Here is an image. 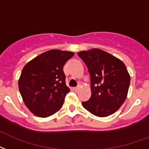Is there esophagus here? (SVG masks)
Returning a JSON list of instances; mask_svg holds the SVG:
<instances>
[{
    "label": "esophagus",
    "mask_w": 149,
    "mask_h": 149,
    "mask_svg": "<svg viewBox=\"0 0 149 149\" xmlns=\"http://www.w3.org/2000/svg\"><path fill=\"white\" fill-rule=\"evenodd\" d=\"M79 88H80V86H79V85H78L77 87H74V90H75V91H78Z\"/></svg>",
    "instance_id": "esophagus-1"
}]
</instances>
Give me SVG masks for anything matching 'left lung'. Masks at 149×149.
Returning <instances> with one entry per match:
<instances>
[{
	"label": "left lung",
	"instance_id": "8db88e82",
	"mask_svg": "<svg viewBox=\"0 0 149 149\" xmlns=\"http://www.w3.org/2000/svg\"><path fill=\"white\" fill-rule=\"evenodd\" d=\"M91 76V96L82 105L93 115L105 117L116 112L127 96L130 77L124 63L101 49L78 52Z\"/></svg>",
	"mask_w": 149,
	"mask_h": 149
}]
</instances>
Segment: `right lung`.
<instances>
[{"mask_svg": "<svg viewBox=\"0 0 149 149\" xmlns=\"http://www.w3.org/2000/svg\"><path fill=\"white\" fill-rule=\"evenodd\" d=\"M74 53L50 50L29 62L22 69L19 88L25 105L34 115L47 117L62 108L70 88L63 66Z\"/></svg>", "mask_w": 149, "mask_h": 149, "instance_id": "right-lung-1", "label": "right lung"}]
</instances>
